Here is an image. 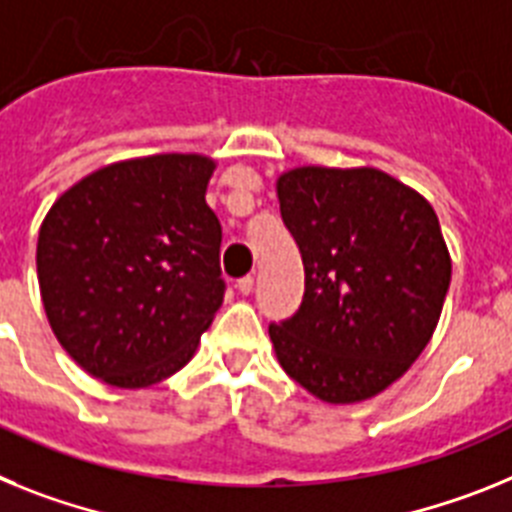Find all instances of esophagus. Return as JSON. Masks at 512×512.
Here are the masks:
<instances>
[{
	"label": "esophagus",
	"mask_w": 512,
	"mask_h": 512,
	"mask_svg": "<svg viewBox=\"0 0 512 512\" xmlns=\"http://www.w3.org/2000/svg\"><path fill=\"white\" fill-rule=\"evenodd\" d=\"M252 286H255V278H252V275H244V278H239L237 281V291L244 293V296L252 293Z\"/></svg>",
	"instance_id": "obj_1"
}]
</instances>
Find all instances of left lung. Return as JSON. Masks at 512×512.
I'll return each mask as SVG.
<instances>
[{
	"mask_svg": "<svg viewBox=\"0 0 512 512\" xmlns=\"http://www.w3.org/2000/svg\"><path fill=\"white\" fill-rule=\"evenodd\" d=\"M275 188L306 275L299 311L268 327L275 355L322 402L376 397L441 319L451 255L438 216L373 167H299Z\"/></svg>",
	"mask_w": 512,
	"mask_h": 512,
	"instance_id": "1",
	"label": "left lung"
}]
</instances>
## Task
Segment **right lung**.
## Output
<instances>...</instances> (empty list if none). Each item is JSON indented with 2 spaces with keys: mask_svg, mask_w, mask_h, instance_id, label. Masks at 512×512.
Instances as JSON below:
<instances>
[{
  "mask_svg": "<svg viewBox=\"0 0 512 512\" xmlns=\"http://www.w3.org/2000/svg\"><path fill=\"white\" fill-rule=\"evenodd\" d=\"M213 167L201 154L108 164L43 219L35 262L46 317L95 379L157 384L211 327L226 291L221 224L206 203Z\"/></svg>",
  "mask_w": 512,
  "mask_h": 512,
  "instance_id": "right-lung-1",
  "label": "right lung"
}]
</instances>
